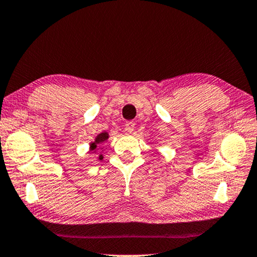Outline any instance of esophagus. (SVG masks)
I'll return each mask as SVG.
<instances>
[{"instance_id":"34e87169","label":"esophagus","mask_w":257,"mask_h":257,"mask_svg":"<svg viewBox=\"0 0 257 257\" xmlns=\"http://www.w3.org/2000/svg\"><path fill=\"white\" fill-rule=\"evenodd\" d=\"M135 126H136L135 121H132V120H128L125 122V127H126V130H127V132H130V133L135 131Z\"/></svg>"}]
</instances>
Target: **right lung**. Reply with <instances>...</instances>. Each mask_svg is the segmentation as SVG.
I'll use <instances>...</instances> for the list:
<instances>
[{"instance_id":"right-lung-1","label":"right lung","mask_w":257,"mask_h":257,"mask_svg":"<svg viewBox=\"0 0 257 257\" xmlns=\"http://www.w3.org/2000/svg\"><path fill=\"white\" fill-rule=\"evenodd\" d=\"M107 139V133L105 132V133H101V135H99L97 138H96V140H95V143L91 145V151H95L96 150V145H98V144H101V143H103V141H105ZM103 159V156L102 155H99V160H102Z\"/></svg>"}]
</instances>
